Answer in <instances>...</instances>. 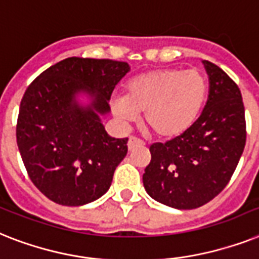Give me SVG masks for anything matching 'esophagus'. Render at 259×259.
Returning a JSON list of instances; mask_svg holds the SVG:
<instances>
[{"label": "esophagus", "instance_id": "obj_1", "mask_svg": "<svg viewBox=\"0 0 259 259\" xmlns=\"http://www.w3.org/2000/svg\"><path fill=\"white\" fill-rule=\"evenodd\" d=\"M140 146H144V142L138 140L137 137H130L129 141H127V149H129V151L134 150L136 148H140Z\"/></svg>", "mask_w": 259, "mask_h": 259}]
</instances>
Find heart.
<instances>
[{"label":"heart","mask_w":259,"mask_h":259,"mask_svg":"<svg viewBox=\"0 0 259 259\" xmlns=\"http://www.w3.org/2000/svg\"><path fill=\"white\" fill-rule=\"evenodd\" d=\"M207 94V79L197 69H157L136 75L125 86V96L111 101L119 121L132 122L144 114L153 136L174 140L198 118Z\"/></svg>","instance_id":"1"}]
</instances>
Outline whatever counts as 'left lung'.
Masks as SVG:
<instances>
[{"instance_id":"1","label":"left lung","mask_w":259,"mask_h":259,"mask_svg":"<svg viewBox=\"0 0 259 259\" xmlns=\"http://www.w3.org/2000/svg\"><path fill=\"white\" fill-rule=\"evenodd\" d=\"M209 97L194 125L178 138L150 146L144 186L174 209H197L217 197L234 173L246 144L241 90L217 65L203 61Z\"/></svg>"}]
</instances>
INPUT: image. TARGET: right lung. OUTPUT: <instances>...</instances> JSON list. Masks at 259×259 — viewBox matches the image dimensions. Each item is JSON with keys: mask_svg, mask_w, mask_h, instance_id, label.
<instances>
[{"mask_svg": "<svg viewBox=\"0 0 259 259\" xmlns=\"http://www.w3.org/2000/svg\"><path fill=\"white\" fill-rule=\"evenodd\" d=\"M127 62L70 57L57 62L25 92L16 136L21 158L34 186L64 206L93 202L109 190L115 167L127 153V138H113L101 122L110 111L115 85ZM92 102L81 107L75 96Z\"/></svg>", "mask_w": 259, "mask_h": 259, "instance_id": "add662e5", "label": "right lung"}]
</instances>
